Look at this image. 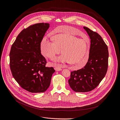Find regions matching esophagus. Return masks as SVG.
<instances>
[{"label":"esophagus","mask_w":120,"mask_h":120,"mask_svg":"<svg viewBox=\"0 0 120 120\" xmlns=\"http://www.w3.org/2000/svg\"><path fill=\"white\" fill-rule=\"evenodd\" d=\"M54 69L56 70V71H61L62 70V69L60 68H54Z\"/></svg>","instance_id":"34e87169"}]
</instances>
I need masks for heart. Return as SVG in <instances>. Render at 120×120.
I'll use <instances>...</instances> for the list:
<instances>
[{
  "instance_id": "1",
  "label": "heart",
  "mask_w": 120,
  "mask_h": 120,
  "mask_svg": "<svg viewBox=\"0 0 120 120\" xmlns=\"http://www.w3.org/2000/svg\"><path fill=\"white\" fill-rule=\"evenodd\" d=\"M66 27L61 26L55 29L58 34L52 37V42L43 39L41 43V52L44 56L53 59L61 51L62 55L54 59V62L68 63L75 68H80L88 61L90 45L72 34L78 30L71 28L66 30ZM64 28H66L64 31Z\"/></svg>"
}]
</instances>
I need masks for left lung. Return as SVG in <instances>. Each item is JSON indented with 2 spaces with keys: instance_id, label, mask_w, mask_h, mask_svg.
<instances>
[{
  "instance_id": "1",
  "label": "left lung",
  "mask_w": 120,
  "mask_h": 120,
  "mask_svg": "<svg viewBox=\"0 0 120 120\" xmlns=\"http://www.w3.org/2000/svg\"><path fill=\"white\" fill-rule=\"evenodd\" d=\"M90 39L89 58L85 66L71 72L68 83L75 92L91 91L106 75L108 67V46L101 37L88 27H83Z\"/></svg>"
}]
</instances>
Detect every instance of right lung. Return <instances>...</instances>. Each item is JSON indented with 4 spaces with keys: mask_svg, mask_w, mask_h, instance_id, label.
<instances>
[{
    "mask_svg": "<svg viewBox=\"0 0 120 120\" xmlns=\"http://www.w3.org/2000/svg\"><path fill=\"white\" fill-rule=\"evenodd\" d=\"M50 24L37 23L21 31L9 53L10 68L13 78L23 89L32 93L45 92L49 87L53 68L46 67L41 54V43Z\"/></svg>",
    "mask_w": 120,
    "mask_h": 120,
    "instance_id": "add662e5",
    "label": "right lung"
}]
</instances>
